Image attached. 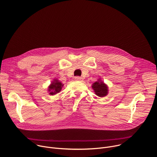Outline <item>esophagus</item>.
<instances>
[{
  "label": "esophagus",
  "instance_id": "esophagus-1",
  "mask_svg": "<svg viewBox=\"0 0 157 157\" xmlns=\"http://www.w3.org/2000/svg\"><path fill=\"white\" fill-rule=\"evenodd\" d=\"M75 80H78V81H82L83 80V78L80 77H75Z\"/></svg>",
  "mask_w": 157,
  "mask_h": 157
}]
</instances>
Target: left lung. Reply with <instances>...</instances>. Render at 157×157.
Instances as JSON below:
<instances>
[{"instance_id": "8db88e82", "label": "left lung", "mask_w": 157, "mask_h": 157, "mask_svg": "<svg viewBox=\"0 0 157 157\" xmlns=\"http://www.w3.org/2000/svg\"><path fill=\"white\" fill-rule=\"evenodd\" d=\"M92 87L94 90L95 94L100 97H103L108 94L109 90L107 85L101 82L100 79H98V81L94 82L92 85Z\"/></svg>"}]
</instances>
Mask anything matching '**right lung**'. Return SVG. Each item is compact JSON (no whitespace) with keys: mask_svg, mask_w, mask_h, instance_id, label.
<instances>
[{"mask_svg":"<svg viewBox=\"0 0 157 157\" xmlns=\"http://www.w3.org/2000/svg\"><path fill=\"white\" fill-rule=\"evenodd\" d=\"M63 86V84H62L57 79H54V80L48 86V91L49 92V94L51 95H54L57 94L61 91Z\"/></svg>","mask_w":157,"mask_h":157,"instance_id":"1","label":"right lung"}]
</instances>
